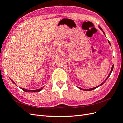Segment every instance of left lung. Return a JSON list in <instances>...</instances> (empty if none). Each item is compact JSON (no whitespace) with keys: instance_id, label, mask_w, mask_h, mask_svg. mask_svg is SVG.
I'll return each instance as SVG.
<instances>
[{"instance_id":"1","label":"left lung","mask_w":123,"mask_h":123,"mask_svg":"<svg viewBox=\"0 0 123 123\" xmlns=\"http://www.w3.org/2000/svg\"><path fill=\"white\" fill-rule=\"evenodd\" d=\"M99 28H100V27H99ZM100 29H101V30H102V29L101 28H100ZM103 33H104V34H105V33H104V32H103ZM108 42H109V43L110 44V42H109V41H108ZM113 65H112V68H111V71H110V73H109V75L108 76V77L107 78H106V79L105 80V81H104L102 82V83H101V84H100V85H98V86H97V87H94V88H90V89H82V88H79V87H78L80 89H82V90H88V91H89V90H94V89H96V88H98V87H99V86H101V85H102L103 84V83H105V81H106V80H107L108 79V78H109V76L110 75V74H111V72H112V70H113Z\"/></svg>"}]
</instances>
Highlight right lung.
<instances>
[{"label": "right lung", "instance_id": "1", "mask_svg": "<svg viewBox=\"0 0 123 123\" xmlns=\"http://www.w3.org/2000/svg\"><path fill=\"white\" fill-rule=\"evenodd\" d=\"M12 82H13L14 83V84H15V82H13L12 80ZM15 85H16V84H15ZM44 87H44H41L40 89H36V90H27V89H26L22 88H21V89L22 90H24V91L25 92H38L41 91V90Z\"/></svg>", "mask_w": 123, "mask_h": 123}]
</instances>
